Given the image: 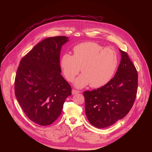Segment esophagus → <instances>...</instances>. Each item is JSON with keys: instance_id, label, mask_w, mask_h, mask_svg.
Wrapping results in <instances>:
<instances>
[{"instance_id": "esophagus-1", "label": "esophagus", "mask_w": 152, "mask_h": 152, "mask_svg": "<svg viewBox=\"0 0 152 152\" xmlns=\"http://www.w3.org/2000/svg\"><path fill=\"white\" fill-rule=\"evenodd\" d=\"M72 94H77V93H80V92L79 91H77V90H76V89H72Z\"/></svg>"}]
</instances>
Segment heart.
<instances>
[{"mask_svg":"<svg viewBox=\"0 0 152 152\" xmlns=\"http://www.w3.org/2000/svg\"><path fill=\"white\" fill-rule=\"evenodd\" d=\"M73 56L64 54L60 61L63 75L72 82L80 71L83 73L75 81L81 88L90 84L92 87H102L111 80L118 63L117 52L96 42H84L73 49Z\"/></svg>","mask_w":152,"mask_h":152,"instance_id":"obj_1","label":"heart"}]
</instances>
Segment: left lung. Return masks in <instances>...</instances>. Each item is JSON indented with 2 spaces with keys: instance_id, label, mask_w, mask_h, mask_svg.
<instances>
[{
  "instance_id": "obj_1",
  "label": "left lung",
  "mask_w": 152,
  "mask_h": 152,
  "mask_svg": "<svg viewBox=\"0 0 152 152\" xmlns=\"http://www.w3.org/2000/svg\"><path fill=\"white\" fill-rule=\"evenodd\" d=\"M121 61L114 77L107 84L84 92L85 112L96 127L113 125L129 112L136 97L137 73L127 53L120 49Z\"/></svg>"
}]
</instances>
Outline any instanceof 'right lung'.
Masks as SVG:
<instances>
[{"instance_id": "right-lung-1", "label": "right lung", "mask_w": 152, "mask_h": 152, "mask_svg": "<svg viewBox=\"0 0 152 152\" xmlns=\"http://www.w3.org/2000/svg\"><path fill=\"white\" fill-rule=\"evenodd\" d=\"M65 36L44 39L21 59L16 72L15 93L28 118L49 126L60 115L72 87L61 75L59 64Z\"/></svg>"}]
</instances>
